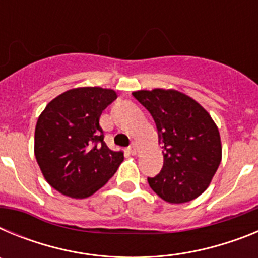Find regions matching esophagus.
Listing matches in <instances>:
<instances>
[{
    "label": "esophagus",
    "instance_id": "obj_1",
    "mask_svg": "<svg viewBox=\"0 0 258 258\" xmlns=\"http://www.w3.org/2000/svg\"><path fill=\"white\" fill-rule=\"evenodd\" d=\"M127 150H129V152H131L132 155H136L137 151H138V145H137L136 142H133L131 146H129V149Z\"/></svg>",
    "mask_w": 258,
    "mask_h": 258
}]
</instances>
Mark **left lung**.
Wrapping results in <instances>:
<instances>
[{
  "instance_id": "left-lung-1",
  "label": "left lung",
  "mask_w": 258,
  "mask_h": 258,
  "mask_svg": "<svg viewBox=\"0 0 258 258\" xmlns=\"http://www.w3.org/2000/svg\"><path fill=\"white\" fill-rule=\"evenodd\" d=\"M133 97L151 113L163 145V168L147 178L150 187L172 204L202 195L222 157L220 132L211 115L192 98L173 89L138 90Z\"/></svg>"
}]
</instances>
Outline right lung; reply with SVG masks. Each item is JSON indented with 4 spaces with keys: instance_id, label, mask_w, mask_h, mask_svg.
I'll use <instances>...</instances> for the list:
<instances>
[{
    "instance_id": "add662e5",
    "label": "right lung",
    "mask_w": 258,
    "mask_h": 258,
    "mask_svg": "<svg viewBox=\"0 0 258 258\" xmlns=\"http://www.w3.org/2000/svg\"><path fill=\"white\" fill-rule=\"evenodd\" d=\"M112 89L76 88L54 98L36 124L35 156L45 179L66 197L84 199L108 182L124 160L112 151L99 126Z\"/></svg>"
}]
</instances>
